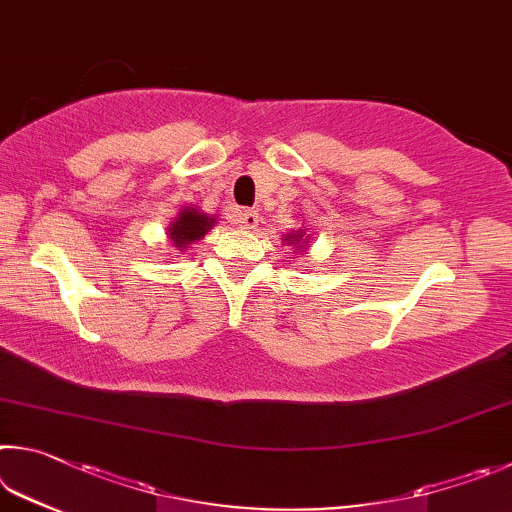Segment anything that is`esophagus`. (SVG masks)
<instances>
[{"instance_id": "esophagus-1", "label": "esophagus", "mask_w": 512, "mask_h": 512, "mask_svg": "<svg viewBox=\"0 0 512 512\" xmlns=\"http://www.w3.org/2000/svg\"><path fill=\"white\" fill-rule=\"evenodd\" d=\"M236 220H238V224H240L242 229H256V227H258V222H261V218H258V213H256V211H251V209H242V211H238Z\"/></svg>"}]
</instances>
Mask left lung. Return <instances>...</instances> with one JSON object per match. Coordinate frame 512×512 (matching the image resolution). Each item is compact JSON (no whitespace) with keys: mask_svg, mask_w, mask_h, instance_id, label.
<instances>
[{"mask_svg":"<svg viewBox=\"0 0 512 512\" xmlns=\"http://www.w3.org/2000/svg\"><path fill=\"white\" fill-rule=\"evenodd\" d=\"M301 236H303V231L299 233V236H288V238H285V240H294V242H292V245H297V242L301 240Z\"/></svg>","mask_w":512,"mask_h":512,"instance_id":"obj_1","label":"left lung"}]
</instances>
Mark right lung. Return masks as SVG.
I'll use <instances>...</instances> for the list:
<instances>
[{
    "label": "right lung",
    "instance_id": "obj_1",
    "mask_svg": "<svg viewBox=\"0 0 512 512\" xmlns=\"http://www.w3.org/2000/svg\"><path fill=\"white\" fill-rule=\"evenodd\" d=\"M213 227V218L204 213H197V211H188L184 209L179 213V218L175 224H170V238H173V245L175 247H186L191 245V242L204 238V233Z\"/></svg>",
    "mask_w": 512,
    "mask_h": 512
}]
</instances>
